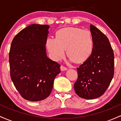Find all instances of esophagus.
<instances>
[{"mask_svg":"<svg viewBox=\"0 0 121 121\" xmlns=\"http://www.w3.org/2000/svg\"><path fill=\"white\" fill-rule=\"evenodd\" d=\"M60 69L61 71H65V70H66L68 69L67 68L65 67L64 66H63V65H61V66H60Z\"/></svg>","mask_w":121,"mask_h":121,"instance_id":"obj_1","label":"esophagus"}]
</instances>
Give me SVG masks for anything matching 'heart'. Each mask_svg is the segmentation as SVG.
Segmentation results:
<instances>
[{
	"label": "heart",
	"instance_id": "heart-1",
	"mask_svg": "<svg viewBox=\"0 0 121 121\" xmlns=\"http://www.w3.org/2000/svg\"><path fill=\"white\" fill-rule=\"evenodd\" d=\"M93 39L90 31L78 28L68 27L60 30L56 37L47 39V49L50 56L55 61H59L65 53L69 60L81 62L91 56L93 48Z\"/></svg>",
	"mask_w": 121,
	"mask_h": 121
}]
</instances>
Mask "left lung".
Segmentation results:
<instances>
[{"instance_id": "left-lung-1", "label": "left lung", "mask_w": 121, "mask_h": 121, "mask_svg": "<svg viewBox=\"0 0 121 121\" xmlns=\"http://www.w3.org/2000/svg\"><path fill=\"white\" fill-rule=\"evenodd\" d=\"M93 48L89 57L77 68L78 78L74 85L76 93L86 99L103 95L113 78L114 56L108 37L91 24Z\"/></svg>"}]
</instances>
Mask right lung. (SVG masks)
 Here are the masks:
<instances>
[{
    "instance_id": "add662e5",
    "label": "right lung",
    "mask_w": 121,
    "mask_h": 121,
    "mask_svg": "<svg viewBox=\"0 0 121 121\" xmlns=\"http://www.w3.org/2000/svg\"><path fill=\"white\" fill-rule=\"evenodd\" d=\"M49 28L48 25H30L15 36L11 45V78L21 96L30 101L49 96L54 80L60 73V65L47 55Z\"/></svg>"
}]
</instances>
